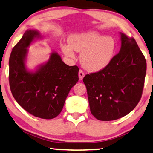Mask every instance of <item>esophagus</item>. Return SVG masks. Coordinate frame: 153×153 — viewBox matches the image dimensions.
Wrapping results in <instances>:
<instances>
[{
    "label": "esophagus",
    "mask_w": 153,
    "mask_h": 153,
    "mask_svg": "<svg viewBox=\"0 0 153 153\" xmlns=\"http://www.w3.org/2000/svg\"><path fill=\"white\" fill-rule=\"evenodd\" d=\"M85 75H84V73L82 71V70H79L78 73V76H79V80H82V79L84 78V77Z\"/></svg>",
    "instance_id": "34e87169"
}]
</instances>
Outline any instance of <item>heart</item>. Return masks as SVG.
<instances>
[{
	"instance_id": "1",
	"label": "heart",
	"mask_w": 153,
	"mask_h": 153,
	"mask_svg": "<svg viewBox=\"0 0 153 153\" xmlns=\"http://www.w3.org/2000/svg\"><path fill=\"white\" fill-rule=\"evenodd\" d=\"M69 44H62L61 49L69 58L75 57V50L81 53L80 62L90 72L101 71L110 63L116 51V42L94 30L75 33L68 39Z\"/></svg>"
}]
</instances>
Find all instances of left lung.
<instances>
[{
    "label": "left lung",
    "instance_id": "8db88e82",
    "mask_svg": "<svg viewBox=\"0 0 153 153\" xmlns=\"http://www.w3.org/2000/svg\"><path fill=\"white\" fill-rule=\"evenodd\" d=\"M120 35L119 53L105 69L83 79L91 112L99 120H114L127 115L142 97L146 59L134 39L122 33Z\"/></svg>",
    "mask_w": 153,
    "mask_h": 153
}]
</instances>
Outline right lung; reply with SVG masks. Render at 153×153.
I'll list each match as a JSON object with an SVG mask.
<instances>
[{
	"label": "right lung",
	"instance_id": "right-lung-1",
	"mask_svg": "<svg viewBox=\"0 0 153 153\" xmlns=\"http://www.w3.org/2000/svg\"><path fill=\"white\" fill-rule=\"evenodd\" d=\"M43 39L39 31L28 29L14 46L9 61V86L24 110L36 117L52 119L61 112L70 90L78 81L79 69L66 65L52 52L48 61L29 70L26 65L28 48Z\"/></svg>",
	"mask_w": 153,
	"mask_h": 153
}]
</instances>
